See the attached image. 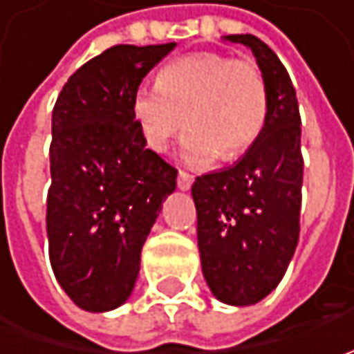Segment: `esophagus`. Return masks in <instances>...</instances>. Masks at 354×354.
<instances>
[{
    "label": "esophagus",
    "mask_w": 354,
    "mask_h": 354,
    "mask_svg": "<svg viewBox=\"0 0 354 354\" xmlns=\"http://www.w3.org/2000/svg\"><path fill=\"white\" fill-rule=\"evenodd\" d=\"M177 185H179L181 191H189L191 185H193V177H191L189 173H185V171H179V175H177Z\"/></svg>",
    "instance_id": "obj_1"
}]
</instances>
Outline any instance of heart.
Instances as JSON below:
<instances>
[{"label": "heart", "instance_id": "heart-1", "mask_svg": "<svg viewBox=\"0 0 354 354\" xmlns=\"http://www.w3.org/2000/svg\"><path fill=\"white\" fill-rule=\"evenodd\" d=\"M131 112L145 143L163 153L187 126L181 157L193 167L212 163L218 153L232 159L262 133L268 90L256 64L223 53H195L167 62L157 84L140 86Z\"/></svg>", "mask_w": 354, "mask_h": 354}]
</instances>
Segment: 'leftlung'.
<instances>
[{"label":"left lung","mask_w":354,"mask_h":354,"mask_svg":"<svg viewBox=\"0 0 354 354\" xmlns=\"http://www.w3.org/2000/svg\"><path fill=\"white\" fill-rule=\"evenodd\" d=\"M223 39L252 50L268 90V116L248 151L234 165L197 177L191 195L207 286L218 301L244 307L276 290L297 246L301 118L292 78L276 53L254 35Z\"/></svg>","instance_id":"1"}]
</instances>
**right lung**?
<instances>
[{"label":"right lung","instance_id":"right-lung-1","mask_svg":"<svg viewBox=\"0 0 354 354\" xmlns=\"http://www.w3.org/2000/svg\"><path fill=\"white\" fill-rule=\"evenodd\" d=\"M177 43L116 45L66 80L53 110L48 256L64 293L84 311L128 301L145 238L177 169L145 147L131 112L143 76Z\"/></svg>","mask_w":354,"mask_h":354}]
</instances>
